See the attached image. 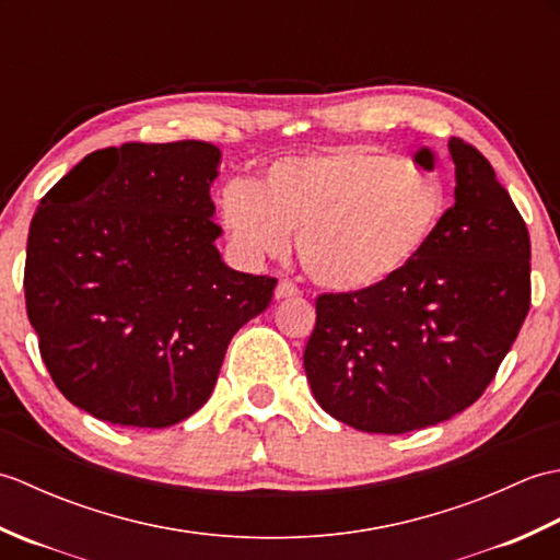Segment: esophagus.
<instances>
[{
    "label": "esophagus",
    "instance_id": "1",
    "mask_svg": "<svg viewBox=\"0 0 560 560\" xmlns=\"http://www.w3.org/2000/svg\"><path fill=\"white\" fill-rule=\"evenodd\" d=\"M301 293V289L295 287V283L291 281V279H281L279 283H277V291H273V295H277V299L281 301V299H293V295H299Z\"/></svg>",
    "mask_w": 560,
    "mask_h": 560
}]
</instances>
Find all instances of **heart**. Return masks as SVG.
<instances>
[{"instance_id": "b5f03b06", "label": "heart", "mask_w": 560, "mask_h": 560, "mask_svg": "<svg viewBox=\"0 0 560 560\" xmlns=\"http://www.w3.org/2000/svg\"><path fill=\"white\" fill-rule=\"evenodd\" d=\"M447 207L438 175L361 144L273 161L255 189L233 183L221 201L247 257H277L299 235L303 269L339 293L395 279L431 245Z\"/></svg>"}]
</instances>
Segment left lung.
Returning a JSON list of instances; mask_svg holds the SVG:
<instances>
[{
    "label": "left lung",
    "mask_w": 560,
    "mask_h": 560,
    "mask_svg": "<svg viewBox=\"0 0 560 560\" xmlns=\"http://www.w3.org/2000/svg\"><path fill=\"white\" fill-rule=\"evenodd\" d=\"M455 205L419 259L371 291L323 293L303 353L319 407L365 433L443 423L491 385L532 303L529 231L469 141L450 137ZM416 163L433 168L431 151Z\"/></svg>",
    "instance_id": "8db88e82"
}]
</instances>
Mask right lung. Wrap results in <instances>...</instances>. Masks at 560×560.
I'll return each mask as SVG.
<instances>
[{
  "label": "right lung",
  "instance_id": "1",
  "mask_svg": "<svg viewBox=\"0 0 560 560\" xmlns=\"http://www.w3.org/2000/svg\"><path fill=\"white\" fill-rule=\"evenodd\" d=\"M207 141H129L74 165L33 213L23 293L57 389L101 421L168 428L201 409L273 277L225 267Z\"/></svg>",
  "mask_w": 560,
  "mask_h": 560
}]
</instances>
